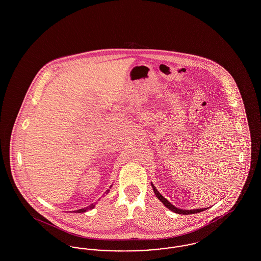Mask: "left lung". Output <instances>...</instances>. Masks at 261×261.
I'll return each instance as SVG.
<instances>
[{"label": "left lung", "mask_w": 261, "mask_h": 261, "mask_svg": "<svg viewBox=\"0 0 261 261\" xmlns=\"http://www.w3.org/2000/svg\"><path fill=\"white\" fill-rule=\"evenodd\" d=\"M151 187H152V190H153L154 195L156 196V198L160 199L168 210L173 211L175 213H178V214H194V213H198V212H201V211L206 210V208H198V210H189V211H185V210L177 208V207L174 206L173 204H171L167 199H165L163 196H162V195L160 194V192L156 190L155 187L153 186V184H151Z\"/></svg>", "instance_id": "left-lung-1"}]
</instances>
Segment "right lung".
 <instances>
[{"label": "right lung", "mask_w": 261, "mask_h": 261, "mask_svg": "<svg viewBox=\"0 0 261 261\" xmlns=\"http://www.w3.org/2000/svg\"><path fill=\"white\" fill-rule=\"evenodd\" d=\"M110 188H112V186L110 187ZM109 192H110V190L107 191V194H108ZM94 207H95V205L92 203L91 205H89L86 208H81V210H78V211H76L75 212H78V213H80V212H85V211H90V210H92V208H94Z\"/></svg>", "instance_id": "right-lung-1"}]
</instances>
